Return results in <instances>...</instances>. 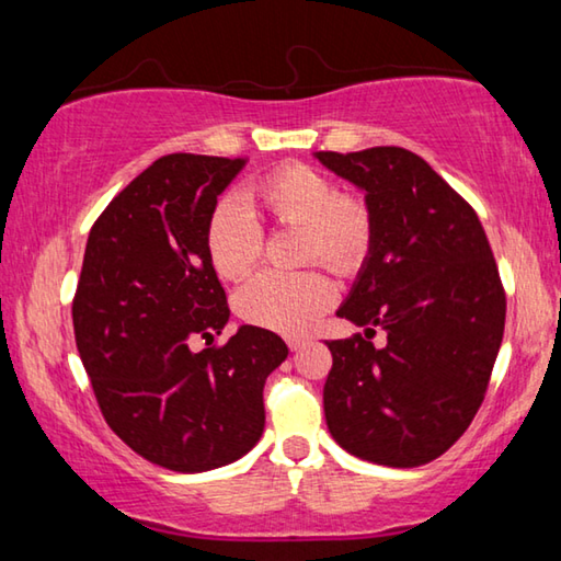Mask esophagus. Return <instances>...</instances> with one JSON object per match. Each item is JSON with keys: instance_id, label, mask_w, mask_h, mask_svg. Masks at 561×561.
<instances>
[{"instance_id": "obj_1", "label": "esophagus", "mask_w": 561, "mask_h": 561, "mask_svg": "<svg viewBox=\"0 0 561 561\" xmlns=\"http://www.w3.org/2000/svg\"><path fill=\"white\" fill-rule=\"evenodd\" d=\"M304 344H307V339H301V336H289V339H287V346H289L291 351H299Z\"/></svg>"}]
</instances>
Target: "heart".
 <instances>
[{"label": "heart", "instance_id": "heart-1", "mask_svg": "<svg viewBox=\"0 0 561 561\" xmlns=\"http://www.w3.org/2000/svg\"><path fill=\"white\" fill-rule=\"evenodd\" d=\"M250 195L274 225L301 227V262H324L341 277H351L371 257V205L356 193H339L321 170L284 163L260 178ZM205 250L222 279H240L262 257V227L242 203L225 197L207 217ZM334 297V282L321 270L262 272L237 291L234 307L247 324L299 334L324 314Z\"/></svg>", "mask_w": 561, "mask_h": 561}]
</instances>
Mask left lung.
I'll list each match as a JSON object with an SVG mask.
<instances>
[{"label": "left lung", "mask_w": 561, "mask_h": 561, "mask_svg": "<svg viewBox=\"0 0 561 561\" xmlns=\"http://www.w3.org/2000/svg\"><path fill=\"white\" fill-rule=\"evenodd\" d=\"M317 158L366 193L371 257L336 314L366 334L327 341L329 433L360 460L417 468L468 431L505 331V287L478 213L421 156L378 146ZM387 334L381 350L370 339Z\"/></svg>", "instance_id": "obj_1"}]
</instances>
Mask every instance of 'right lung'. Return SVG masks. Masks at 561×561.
<instances>
[{
	"label": "right lung",
	"mask_w": 561,
	"mask_h": 561,
	"mask_svg": "<svg viewBox=\"0 0 561 561\" xmlns=\"http://www.w3.org/2000/svg\"><path fill=\"white\" fill-rule=\"evenodd\" d=\"M244 158H158L93 222L73 294V334L111 431L175 472L234 462L264 431V381L289 348L274 331L230 319L205 250L217 195Z\"/></svg>",
	"instance_id": "obj_1"
}]
</instances>
